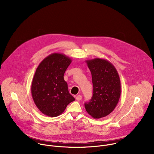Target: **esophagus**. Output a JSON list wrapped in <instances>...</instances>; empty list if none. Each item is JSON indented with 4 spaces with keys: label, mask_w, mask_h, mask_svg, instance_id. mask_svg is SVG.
Here are the masks:
<instances>
[{
    "label": "esophagus",
    "mask_w": 154,
    "mask_h": 154,
    "mask_svg": "<svg viewBox=\"0 0 154 154\" xmlns=\"http://www.w3.org/2000/svg\"><path fill=\"white\" fill-rule=\"evenodd\" d=\"M81 99H82V96H80V95L77 96V97H76V100H77L80 101Z\"/></svg>",
    "instance_id": "1"
}]
</instances>
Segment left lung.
<instances>
[{"label": "left lung", "mask_w": 154, "mask_h": 154, "mask_svg": "<svg viewBox=\"0 0 154 154\" xmlns=\"http://www.w3.org/2000/svg\"><path fill=\"white\" fill-rule=\"evenodd\" d=\"M89 68L93 85L92 99L85 103L87 113L94 119L110 114L121 96V81L114 65L109 61L96 58L85 61Z\"/></svg>", "instance_id": "left-lung-1"}]
</instances>
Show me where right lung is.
<instances>
[{
	"instance_id": "right-lung-1",
	"label": "right lung",
	"mask_w": 154,
	"mask_h": 154,
	"mask_svg": "<svg viewBox=\"0 0 154 154\" xmlns=\"http://www.w3.org/2000/svg\"><path fill=\"white\" fill-rule=\"evenodd\" d=\"M72 60L63 54L53 53L44 59L35 71L31 87L33 101L39 110L56 117L75 100L70 94L64 74Z\"/></svg>"
}]
</instances>
